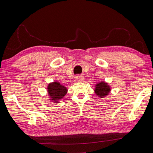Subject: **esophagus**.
I'll return each instance as SVG.
<instances>
[{
	"mask_svg": "<svg viewBox=\"0 0 153 153\" xmlns=\"http://www.w3.org/2000/svg\"><path fill=\"white\" fill-rule=\"evenodd\" d=\"M84 80V78L83 76L78 75L75 77V81L76 82H83Z\"/></svg>",
	"mask_w": 153,
	"mask_h": 153,
	"instance_id": "esophagus-1",
	"label": "esophagus"
}]
</instances>
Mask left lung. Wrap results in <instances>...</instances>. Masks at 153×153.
<instances>
[{"label": "left lung", "instance_id": "1", "mask_svg": "<svg viewBox=\"0 0 153 153\" xmlns=\"http://www.w3.org/2000/svg\"><path fill=\"white\" fill-rule=\"evenodd\" d=\"M94 91L97 95L100 98H103L109 94L110 88V86L105 82H101L96 85Z\"/></svg>", "mask_w": 153, "mask_h": 153}]
</instances>
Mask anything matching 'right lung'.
<instances>
[{
	"mask_svg": "<svg viewBox=\"0 0 153 153\" xmlns=\"http://www.w3.org/2000/svg\"><path fill=\"white\" fill-rule=\"evenodd\" d=\"M48 92L51 100L54 102H57L62 99L67 93L68 89L66 87L60 84V83L53 82L50 83L48 86Z\"/></svg>",
	"mask_w": 153,
	"mask_h": 153,
	"instance_id": "right-lung-1",
	"label": "right lung"
}]
</instances>
